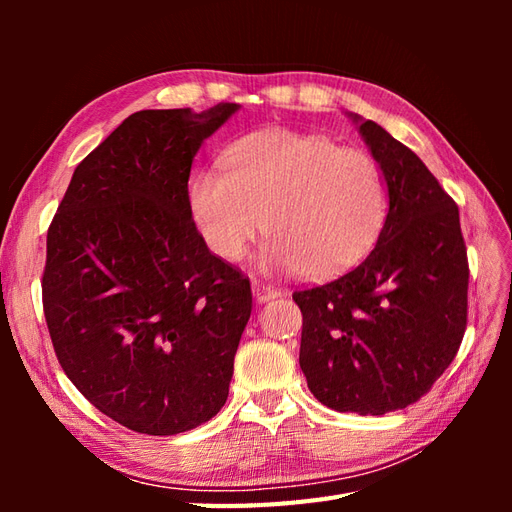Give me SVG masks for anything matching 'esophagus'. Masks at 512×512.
Wrapping results in <instances>:
<instances>
[{"label": "esophagus", "instance_id": "obj_1", "mask_svg": "<svg viewBox=\"0 0 512 512\" xmlns=\"http://www.w3.org/2000/svg\"><path fill=\"white\" fill-rule=\"evenodd\" d=\"M252 292H254V297H256V301H260V303H265V301H269V299H275V297H280V290H277V288H273L271 284H265V282H258V280H254V282H252Z\"/></svg>", "mask_w": 512, "mask_h": 512}]
</instances>
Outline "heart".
<instances>
[{
	"label": "heart",
	"instance_id": "b5f03b06",
	"mask_svg": "<svg viewBox=\"0 0 512 512\" xmlns=\"http://www.w3.org/2000/svg\"><path fill=\"white\" fill-rule=\"evenodd\" d=\"M190 205L213 254L237 262L267 228L265 267L320 280L374 245L389 192L369 153L271 128L239 138L224 153V170H200Z\"/></svg>",
	"mask_w": 512,
	"mask_h": 512
}]
</instances>
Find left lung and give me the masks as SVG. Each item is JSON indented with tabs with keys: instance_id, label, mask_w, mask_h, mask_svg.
<instances>
[{
	"instance_id": "left-lung-1",
	"label": "left lung",
	"mask_w": 512,
	"mask_h": 512,
	"mask_svg": "<svg viewBox=\"0 0 512 512\" xmlns=\"http://www.w3.org/2000/svg\"><path fill=\"white\" fill-rule=\"evenodd\" d=\"M359 130L389 188L378 243L348 273L292 299L309 391L331 410L380 416L416 404L453 363L470 267L455 200L421 158L376 121Z\"/></svg>"
}]
</instances>
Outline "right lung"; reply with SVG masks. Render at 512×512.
<instances>
[{
    "mask_svg": "<svg viewBox=\"0 0 512 512\" xmlns=\"http://www.w3.org/2000/svg\"><path fill=\"white\" fill-rule=\"evenodd\" d=\"M138 111L76 166L46 232L42 307L89 404L147 436L207 423L228 397L250 277L192 220L196 151L237 111Z\"/></svg>",
    "mask_w": 512,
    "mask_h": 512,
    "instance_id": "1",
    "label": "right lung"
}]
</instances>
